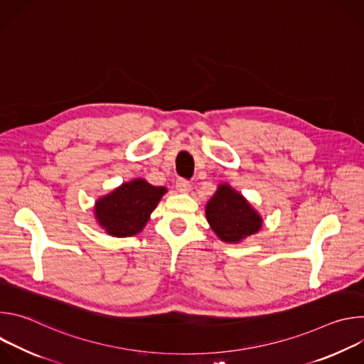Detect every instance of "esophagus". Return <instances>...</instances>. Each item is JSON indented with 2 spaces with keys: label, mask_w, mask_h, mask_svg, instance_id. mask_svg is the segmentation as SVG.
<instances>
[{
  "label": "esophagus",
  "mask_w": 364,
  "mask_h": 364,
  "mask_svg": "<svg viewBox=\"0 0 364 364\" xmlns=\"http://www.w3.org/2000/svg\"><path fill=\"white\" fill-rule=\"evenodd\" d=\"M176 187H177V190H178V191L186 193V191H188V190H190L191 184H190V181H187L186 178H178V180L176 181Z\"/></svg>",
  "instance_id": "1"
}]
</instances>
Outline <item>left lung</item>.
<instances>
[{
  "instance_id": "8db88e82",
  "label": "left lung",
  "mask_w": 364,
  "mask_h": 364,
  "mask_svg": "<svg viewBox=\"0 0 364 364\" xmlns=\"http://www.w3.org/2000/svg\"><path fill=\"white\" fill-rule=\"evenodd\" d=\"M205 218L225 242H239L261 229L262 219L252 205L228 184L219 187L205 205Z\"/></svg>"
}]
</instances>
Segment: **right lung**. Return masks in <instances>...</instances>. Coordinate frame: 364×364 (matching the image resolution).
Listing matches in <instances>:
<instances>
[{
    "label": "right lung",
    "instance_id": "add662e5",
    "mask_svg": "<svg viewBox=\"0 0 364 364\" xmlns=\"http://www.w3.org/2000/svg\"><path fill=\"white\" fill-rule=\"evenodd\" d=\"M167 190L136 178L96 201V219L112 236L127 237L142 230L151 212Z\"/></svg>",
    "mask_w": 364,
    "mask_h": 364
}]
</instances>
